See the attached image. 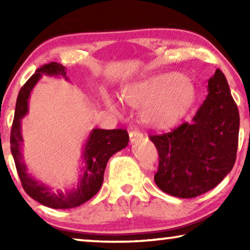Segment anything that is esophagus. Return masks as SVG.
<instances>
[{
    "label": "esophagus",
    "instance_id": "obj_1",
    "mask_svg": "<svg viewBox=\"0 0 250 250\" xmlns=\"http://www.w3.org/2000/svg\"><path fill=\"white\" fill-rule=\"evenodd\" d=\"M129 138H130V143L131 145H133L137 141H140L143 139V135L141 132H139V131H131L129 133Z\"/></svg>",
    "mask_w": 250,
    "mask_h": 250
}]
</instances>
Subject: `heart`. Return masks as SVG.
Listing matches in <instances>:
<instances>
[{"label": "heart", "instance_id": "heart-1", "mask_svg": "<svg viewBox=\"0 0 250 250\" xmlns=\"http://www.w3.org/2000/svg\"><path fill=\"white\" fill-rule=\"evenodd\" d=\"M120 99L134 108H141V119L153 129L174 126L188 111L195 99V88L188 77L166 74L125 87ZM109 110L117 112L110 99L104 100Z\"/></svg>", "mask_w": 250, "mask_h": 250}]
</instances>
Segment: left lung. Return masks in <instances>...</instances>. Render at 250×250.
Returning <instances> with one entry per match:
<instances>
[{
    "label": "left lung",
    "mask_w": 250,
    "mask_h": 250,
    "mask_svg": "<svg viewBox=\"0 0 250 250\" xmlns=\"http://www.w3.org/2000/svg\"><path fill=\"white\" fill-rule=\"evenodd\" d=\"M208 95L192 122L150 135L159 152L155 184L163 192L192 198L214 188L231 171L238 146L239 113L225 75L216 69Z\"/></svg>",
    "instance_id": "left-lung-1"
}]
</instances>
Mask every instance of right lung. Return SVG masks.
<instances>
[{
    "label": "right lung",
    "mask_w": 250,
    "mask_h": 250,
    "mask_svg": "<svg viewBox=\"0 0 250 250\" xmlns=\"http://www.w3.org/2000/svg\"><path fill=\"white\" fill-rule=\"evenodd\" d=\"M43 75L62 77L68 80L66 68L58 62H50L42 66L35 71L26 83L21 88L16 100L14 120L11 130V151L13 155L16 170L22 182L24 191L29 196L50 208L66 209L74 208L89 201L95 196L104 182V174L109 159L118 151L128 146L129 134L126 130L94 129L88 137L83 151L82 175L79 176L76 188L66 189L65 192H54L52 188L37 181L28 173L22 152L23 135L22 119L28 112L29 95Z\"/></svg>",
    "instance_id": "add662e5"
}]
</instances>
